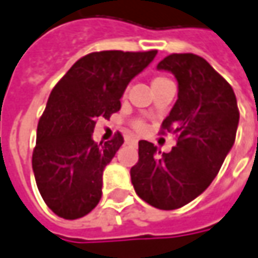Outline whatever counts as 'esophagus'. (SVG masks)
I'll return each mask as SVG.
<instances>
[{
  "instance_id": "34e87169",
  "label": "esophagus",
  "mask_w": 258,
  "mask_h": 258,
  "mask_svg": "<svg viewBox=\"0 0 258 258\" xmlns=\"http://www.w3.org/2000/svg\"><path fill=\"white\" fill-rule=\"evenodd\" d=\"M127 143H131V144H136V143H137V139H127Z\"/></svg>"
}]
</instances>
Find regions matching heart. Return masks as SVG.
Wrapping results in <instances>:
<instances>
[{
	"mask_svg": "<svg viewBox=\"0 0 258 258\" xmlns=\"http://www.w3.org/2000/svg\"><path fill=\"white\" fill-rule=\"evenodd\" d=\"M164 81H169L167 78H164V76H156L154 79H153V85L154 84H160V82H164ZM134 128L136 130H141L143 128V122L141 121H134Z\"/></svg>",
	"mask_w": 258,
	"mask_h": 258,
	"instance_id": "obj_1",
	"label": "heart"
}]
</instances>
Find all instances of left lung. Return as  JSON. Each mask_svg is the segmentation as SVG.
I'll return each mask as SVG.
<instances>
[{"mask_svg": "<svg viewBox=\"0 0 258 258\" xmlns=\"http://www.w3.org/2000/svg\"><path fill=\"white\" fill-rule=\"evenodd\" d=\"M179 84L177 101L162 122V134L177 143L162 153L150 141H139V162L131 167L136 194L164 211L182 208L199 196L218 174L231 150L240 111L231 85L194 53H173L157 64Z\"/></svg>", "mask_w": 258, "mask_h": 258, "instance_id": "obj_1", "label": "left lung"}]
</instances>
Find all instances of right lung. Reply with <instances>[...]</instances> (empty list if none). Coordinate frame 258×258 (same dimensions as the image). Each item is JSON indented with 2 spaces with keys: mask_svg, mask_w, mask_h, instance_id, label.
<instances>
[{
  "mask_svg": "<svg viewBox=\"0 0 258 258\" xmlns=\"http://www.w3.org/2000/svg\"><path fill=\"white\" fill-rule=\"evenodd\" d=\"M156 54L157 50L94 51L53 88L37 125L33 172L43 201L60 218H81L98 205L102 172L124 139L117 133L111 141L96 144V121L119 111L130 81Z\"/></svg>",
  "mask_w": 258,
  "mask_h": 258,
  "instance_id": "obj_1",
  "label": "right lung"
}]
</instances>
